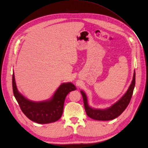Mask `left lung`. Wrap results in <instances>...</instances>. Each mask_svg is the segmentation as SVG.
<instances>
[{"label":"left lung","instance_id":"left-lung-1","mask_svg":"<svg viewBox=\"0 0 148 148\" xmlns=\"http://www.w3.org/2000/svg\"><path fill=\"white\" fill-rule=\"evenodd\" d=\"M135 83L136 73L134 71L133 81L126 93L114 105L106 109H94L90 108L88 105L87 98H86L85 94L82 91H81L86 115L93 119L99 121H109L117 118L124 111L131 100Z\"/></svg>","mask_w":148,"mask_h":148}]
</instances>
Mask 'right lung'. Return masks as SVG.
<instances>
[{
    "label": "right lung",
    "instance_id": "obj_1",
    "mask_svg": "<svg viewBox=\"0 0 148 148\" xmlns=\"http://www.w3.org/2000/svg\"><path fill=\"white\" fill-rule=\"evenodd\" d=\"M12 89L15 99L26 116L36 123L48 124L56 122L61 118L66 95L76 88L72 83H63L51 99L42 101H30L23 96L17 90L13 73Z\"/></svg>",
    "mask_w": 148,
    "mask_h": 148
}]
</instances>
